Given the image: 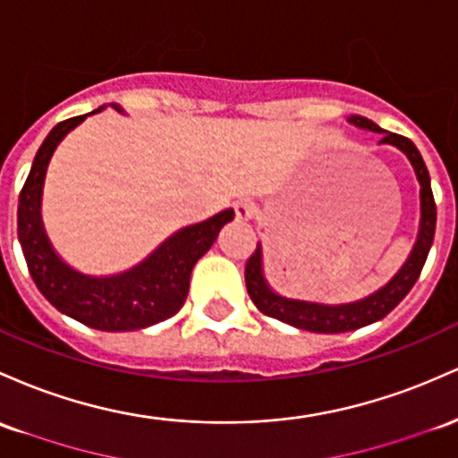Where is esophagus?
Here are the masks:
<instances>
[{
	"mask_svg": "<svg viewBox=\"0 0 458 458\" xmlns=\"http://www.w3.org/2000/svg\"><path fill=\"white\" fill-rule=\"evenodd\" d=\"M234 213H237L239 221H250L256 215V206L250 199H243V202L234 204Z\"/></svg>",
	"mask_w": 458,
	"mask_h": 458,
	"instance_id": "esophagus-1",
	"label": "esophagus"
}]
</instances>
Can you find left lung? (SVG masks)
<instances>
[{
  "mask_svg": "<svg viewBox=\"0 0 458 458\" xmlns=\"http://www.w3.org/2000/svg\"><path fill=\"white\" fill-rule=\"evenodd\" d=\"M348 122L360 130L383 134V140H380V143L394 145V148L404 152L406 158L411 160L417 180H420V233H417V241L413 250H411L409 259L402 265L398 274H395L383 289H378L376 293L368 295V298L356 300V302L350 304H318L306 302V300H291L276 293L267 280H265L263 250H260V243L256 245V252L250 256V260L245 263V286H248V293L250 298H252V302L256 304V309H259L260 313L267 315V318L280 319L300 330H309V333H350V330L363 328V326L374 324V321L389 315L391 310L404 300V295L413 289L435 239L437 206L433 198V189H430V175L420 149L413 145V140L400 137V134L395 132H386V130L376 125L371 119L359 117V114H352V117H348Z\"/></svg>",
  "mask_w": 458,
  "mask_h": 458,
  "instance_id": "8db88e82",
  "label": "left lung"
}]
</instances>
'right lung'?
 <instances>
[{"instance_id":"1","label":"right lung","mask_w":458,"mask_h":458,"mask_svg":"<svg viewBox=\"0 0 458 458\" xmlns=\"http://www.w3.org/2000/svg\"><path fill=\"white\" fill-rule=\"evenodd\" d=\"M119 108L117 104H113ZM104 108V106H102ZM102 108L93 110L95 114ZM122 110V108H119ZM87 119L72 117L54 125L34 156L32 169L19 195L17 234L30 276L47 302L80 324L106 333L140 330L174 318L189 293L193 265L208 252L219 230L233 221L234 210H221L202 224L187 225L158 245L132 269L114 276H87L69 267L54 252L41 219L43 182L58 143Z\"/></svg>"}]
</instances>
